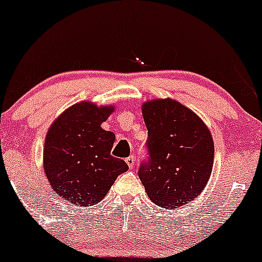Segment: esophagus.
<instances>
[{"label": "esophagus", "instance_id": "1", "mask_svg": "<svg viewBox=\"0 0 262 262\" xmlns=\"http://www.w3.org/2000/svg\"><path fill=\"white\" fill-rule=\"evenodd\" d=\"M126 164L128 165V167H130L131 170L135 167V165H136V160H135L134 155H132V156L127 157V159H126Z\"/></svg>", "mask_w": 262, "mask_h": 262}]
</instances>
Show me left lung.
Instances as JSON below:
<instances>
[{"label":"left lung","instance_id":"obj_1","mask_svg":"<svg viewBox=\"0 0 262 262\" xmlns=\"http://www.w3.org/2000/svg\"><path fill=\"white\" fill-rule=\"evenodd\" d=\"M148 156L139 177L156 205L176 209L196 199L213 165V141L199 116L177 101L154 100L142 106Z\"/></svg>","mask_w":262,"mask_h":262}]
</instances>
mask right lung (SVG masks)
Returning <instances> with one entry per match:
<instances>
[{"label": "right lung", "mask_w": 262, "mask_h": 262, "mask_svg": "<svg viewBox=\"0 0 262 262\" xmlns=\"http://www.w3.org/2000/svg\"><path fill=\"white\" fill-rule=\"evenodd\" d=\"M112 111L111 106L76 103L47 132L45 172L53 191L75 206L96 205L117 176L128 170L123 160L111 155L115 134L101 127Z\"/></svg>", "instance_id": "obj_1"}]
</instances>
